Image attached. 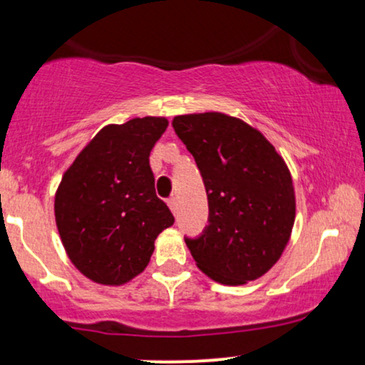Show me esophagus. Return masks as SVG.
<instances>
[{"label":"esophagus","instance_id":"esophagus-1","mask_svg":"<svg viewBox=\"0 0 365 365\" xmlns=\"http://www.w3.org/2000/svg\"><path fill=\"white\" fill-rule=\"evenodd\" d=\"M168 207L171 209V212H177V209H178V202H177V199H175V197H170L168 199Z\"/></svg>","mask_w":365,"mask_h":365}]
</instances>
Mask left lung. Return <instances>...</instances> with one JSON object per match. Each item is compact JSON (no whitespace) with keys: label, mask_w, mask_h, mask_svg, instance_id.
I'll list each match as a JSON object with an SVG mask.
<instances>
[{"label":"left lung","mask_w":365,"mask_h":365,"mask_svg":"<svg viewBox=\"0 0 365 365\" xmlns=\"http://www.w3.org/2000/svg\"><path fill=\"white\" fill-rule=\"evenodd\" d=\"M171 125L206 185L209 225L185 240L197 267L232 287L261 278L282 257L295 223L287 163L257 128L225 113L180 115Z\"/></svg>","instance_id":"obj_1"}]
</instances>
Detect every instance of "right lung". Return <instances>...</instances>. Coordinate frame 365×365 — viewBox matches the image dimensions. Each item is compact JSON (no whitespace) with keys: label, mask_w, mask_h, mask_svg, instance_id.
<instances>
[{"label":"right lung","mask_w":365,"mask_h":365,"mask_svg":"<svg viewBox=\"0 0 365 365\" xmlns=\"http://www.w3.org/2000/svg\"><path fill=\"white\" fill-rule=\"evenodd\" d=\"M166 127L165 116L106 125L63 173L54 220L66 255L91 282L128 283L148 267L159 233L173 225L149 166Z\"/></svg>","instance_id":"add662e5"}]
</instances>
